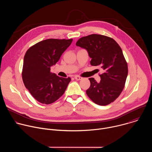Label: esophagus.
<instances>
[{
	"label": "esophagus",
	"instance_id": "1",
	"mask_svg": "<svg viewBox=\"0 0 152 152\" xmlns=\"http://www.w3.org/2000/svg\"><path fill=\"white\" fill-rule=\"evenodd\" d=\"M75 79L76 80H82V77H80V76H75Z\"/></svg>",
	"mask_w": 152,
	"mask_h": 152
}]
</instances>
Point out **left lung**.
<instances>
[{
    "label": "left lung",
    "mask_w": 152,
    "mask_h": 152,
    "mask_svg": "<svg viewBox=\"0 0 152 152\" xmlns=\"http://www.w3.org/2000/svg\"><path fill=\"white\" fill-rule=\"evenodd\" d=\"M76 45L87 50L91 66H100L104 70L100 75L99 83L93 77L89 78L91 85L86 94L99 105L113 102L122 92L128 73L121 48L112 38L99 34L82 37Z\"/></svg>",
    "instance_id": "1"
}]
</instances>
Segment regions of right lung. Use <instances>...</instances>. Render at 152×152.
Listing matches in <instances>:
<instances>
[{
    "label": "right lung",
    "instance_id": "obj_1",
    "mask_svg": "<svg viewBox=\"0 0 152 152\" xmlns=\"http://www.w3.org/2000/svg\"><path fill=\"white\" fill-rule=\"evenodd\" d=\"M72 41V39H47L26 51L22 79L26 88L38 102L46 104L52 103L66 91L70 77H61L51 73L50 67L59 61Z\"/></svg>",
    "mask_w": 152,
    "mask_h": 152
}]
</instances>
